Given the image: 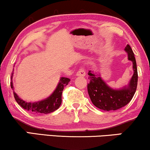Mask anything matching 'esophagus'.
<instances>
[{"mask_svg": "<svg viewBox=\"0 0 150 150\" xmlns=\"http://www.w3.org/2000/svg\"><path fill=\"white\" fill-rule=\"evenodd\" d=\"M85 75H86L85 70L83 69V68H80V69L79 70V71H77L76 73L77 76H79V77H84L85 76Z\"/></svg>", "mask_w": 150, "mask_h": 150, "instance_id": "esophagus-1", "label": "esophagus"}]
</instances>
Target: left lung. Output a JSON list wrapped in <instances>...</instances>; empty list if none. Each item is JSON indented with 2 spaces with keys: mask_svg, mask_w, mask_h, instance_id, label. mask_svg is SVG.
<instances>
[{
  "mask_svg": "<svg viewBox=\"0 0 150 150\" xmlns=\"http://www.w3.org/2000/svg\"><path fill=\"white\" fill-rule=\"evenodd\" d=\"M128 59L133 63V74L127 86L115 89L107 84L100 77V73L89 70V83L87 85L88 93L91 102L96 107L105 111L116 110L124 107L131 101L136 91L138 84V70L134 54L129 45L124 49Z\"/></svg>",
  "mask_w": 150,
  "mask_h": 150,
  "instance_id": "1",
  "label": "left lung"
}]
</instances>
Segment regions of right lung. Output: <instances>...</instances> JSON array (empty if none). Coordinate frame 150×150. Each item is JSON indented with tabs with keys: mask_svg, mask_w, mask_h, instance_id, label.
Masks as SVG:
<instances>
[{
	"mask_svg": "<svg viewBox=\"0 0 150 150\" xmlns=\"http://www.w3.org/2000/svg\"><path fill=\"white\" fill-rule=\"evenodd\" d=\"M13 71L11 76V88L13 90L14 98L17 103L22 107L23 109L33 112L34 114H48L52 112L57 110L60 107L61 104V95L64 87L68 85L70 80L68 77H61L59 84L50 96L45 99L37 102H27L19 98V96L15 93L14 90L13 82H12V77H13Z\"/></svg>",
	"mask_w": 150,
	"mask_h": 150,
	"instance_id": "1",
	"label": "right lung"
}]
</instances>
